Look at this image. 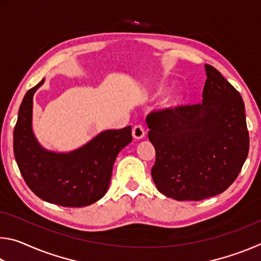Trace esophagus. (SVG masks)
I'll use <instances>...</instances> for the list:
<instances>
[{
  "mask_svg": "<svg viewBox=\"0 0 261 261\" xmlns=\"http://www.w3.org/2000/svg\"><path fill=\"white\" fill-rule=\"evenodd\" d=\"M132 136H134V138L136 139H141L145 137V129L144 126L141 124H137L134 126V129H132Z\"/></svg>",
  "mask_w": 261,
  "mask_h": 261,
  "instance_id": "obj_1",
  "label": "esophagus"
}]
</instances>
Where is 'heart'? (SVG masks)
Segmentation results:
<instances>
[{
  "label": "heart",
  "mask_w": 261,
  "mask_h": 261,
  "mask_svg": "<svg viewBox=\"0 0 261 261\" xmlns=\"http://www.w3.org/2000/svg\"><path fill=\"white\" fill-rule=\"evenodd\" d=\"M160 92H162V90ZM178 100H179V98L177 95H171V96H169V99L167 100V103L169 106H175V105H177Z\"/></svg>",
  "instance_id": "1"
}]
</instances>
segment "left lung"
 I'll return each mask as SVG.
<instances>
[{
	"label": "left lung",
	"mask_w": 261,
	"mask_h": 261,
	"mask_svg": "<svg viewBox=\"0 0 261 261\" xmlns=\"http://www.w3.org/2000/svg\"><path fill=\"white\" fill-rule=\"evenodd\" d=\"M202 103L152 110L148 139L155 148L152 178L176 200L216 196L235 182L249 154L245 107L235 87L205 64Z\"/></svg>",
	"instance_id": "left-lung-1"
}]
</instances>
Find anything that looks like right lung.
Listing matches in <instances>:
<instances>
[{"label":"right lung","mask_w":261,"mask_h":261,"mask_svg":"<svg viewBox=\"0 0 261 261\" xmlns=\"http://www.w3.org/2000/svg\"><path fill=\"white\" fill-rule=\"evenodd\" d=\"M26 92L14 130V153L25 183L40 199L63 207L93 204L107 192L117 154L132 140L131 126L108 130L69 154L47 152L32 132L33 94Z\"/></svg>","instance_id":"add662e5"}]
</instances>
